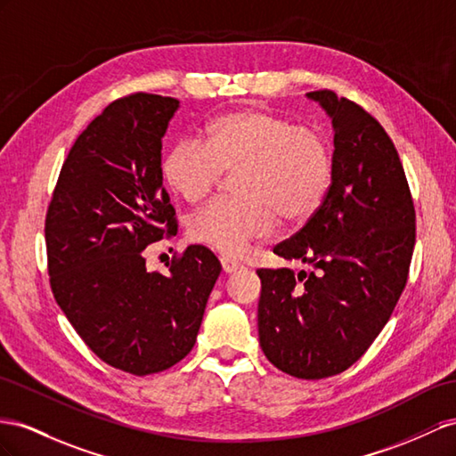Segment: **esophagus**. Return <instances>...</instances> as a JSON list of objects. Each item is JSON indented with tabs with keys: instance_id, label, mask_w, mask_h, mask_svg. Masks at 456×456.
<instances>
[{
	"instance_id": "34e87169",
	"label": "esophagus",
	"mask_w": 456,
	"mask_h": 456,
	"mask_svg": "<svg viewBox=\"0 0 456 456\" xmlns=\"http://www.w3.org/2000/svg\"><path fill=\"white\" fill-rule=\"evenodd\" d=\"M221 267H224L225 273H235L237 270H240L242 265L235 260H231V258H221Z\"/></svg>"
}]
</instances>
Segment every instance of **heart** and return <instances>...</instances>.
I'll use <instances>...</instances> for the list:
<instances>
[{
  "instance_id": "1",
  "label": "heart",
  "mask_w": 456,
  "mask_h": 456,
  "mask_svg": "<svg viewBox=\"0 0 456 456\" xmlns=\"http://www.w3.org/2000/svg\"><path fill=\"white\" fill-rule=\"evenodd\" d=\"M237 196L212 200L189 217V237L237 258L279 225L308 221L333 177V150L320 128L262 108L217 115L204 140L181 138L163 156L161 177L184 202H200L225 173Z\"/></svg>"
}]
</instances>
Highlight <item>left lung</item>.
<instances>
[{"label": "left lung", "mask_w": 456, "mask_h": 456, "mask_svg": "<svg viewBox=\"0 0 456 456\" xmlns=\"http://www.w3.org/2000/svg\"><path fill=\"white\" fill-rule=\"evenodd\" d=\"M333 117V177L322 208L273 248L312 272L258 270L260 346L298 379L345 371L389 322L406 287L416 209L396 148L356 102L308 94Z\"/></svg>", "instance_id": "1"}]
</instances>
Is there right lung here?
Segmentation results:
<instances>
[{"mask_svg":"<svg viewBox=\"0 0 456 456\" xmlns=\"http://www.w3.org/2000/svg\"><path fill=\"white\" fill-rule=\"evenodd\" d=\"M179 100L134 92L78 134L45 212L50 287L67 320L106 364L133 376L191 353L221 265L192 244L169 273L144 248L177 232L161 177V138Z\"/></svg>","mask_w":456,"mask_h":456,"instance_id":"add662e5","label":"right lung"}]
</instances>
